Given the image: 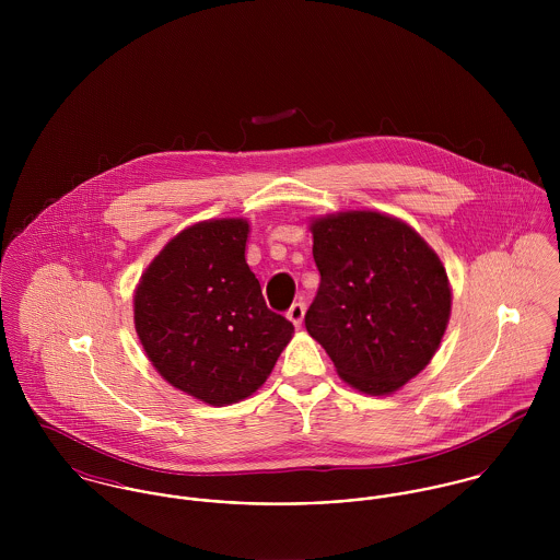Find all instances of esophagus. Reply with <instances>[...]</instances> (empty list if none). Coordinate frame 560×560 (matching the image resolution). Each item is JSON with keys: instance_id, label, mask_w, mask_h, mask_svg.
I'll return each mask as SVG.
<instances>
[{"instance_id": "obj_1", "label": "esophagus", "mask_w": 560, "mask_h": 560, "mask_svg": "<svg viewBox=\"0 0 560 560\" xmlns=\"http://www.w3.org/2000/svg\"><path fill=\"white\" fill-rule=\"evenodd\" d=\"M304 313H306L304 304H302V302H295V304L287 311V317H289V320H291L295 327H300L302 320H304Z\"/></svg>"}]
</instances>
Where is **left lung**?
Instances as JSON below:
<instances>
[{"label":"left lung","mask_w":560,"mask_h":560,"mask_svg":"<svg viewBox=\"0 0 560 560\" xmlns=\"http://www.w3.org/2000/svg\"><path fill=\"white\" fill-rule=\"evenodd\" d=\"M320 284L306 329L360 393L390 395L435 355L451 317L448 276L405 222L347 211L311 224Z\"/></svg>","instance_id":"left-lung-1"}]
</instances>
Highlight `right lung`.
I'll use <instances>...</instances> for the list:
<instances>
[{"label":"right lung","instance_id":"1","mask_svg":"<svg viewBox=\"0 0 560 560\" xmlns=\"http://www.w3.org/2000/svg\"><path fill=\"white\" fill-rule=\"evenodd\" d=\"M247 233L241 218L185 229L149 265L133 298L136 331L161 377L218 407L256 393L293 336L245 262Z\"/></svg>","mask_w":560,"mask_h":560}]
</instances>
